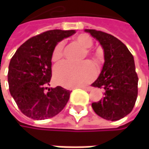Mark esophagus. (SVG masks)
Segmentation results:
<instances>
[{
  "label": "esophagus",
  "instance_id": "1",
  "mask_svg": "<svg viewBox=\"0 0 149 149\" xmlns=\"http://www.w3.org/2000/svg\"><path fill=\"white\" fill-rule=\"evenodd\" d=\"M82 89H84V90H85V91H91L92 90V87H85V86H83V87H81Z\"/></svg>",
  "mask_w": 149,
  "mask_h": 149
}]
</instances>
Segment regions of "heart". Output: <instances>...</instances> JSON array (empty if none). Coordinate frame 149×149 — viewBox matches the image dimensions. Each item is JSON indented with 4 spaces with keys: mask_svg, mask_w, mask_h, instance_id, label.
Listing matches in <instances>:
<instances>
[{
    "mask_svg": "<svg viewBox=\"0 0 149 149\" xmlns=\"http://www.w3.org/2000/svg\"><path fill=\"white\" fill-rule=\"evenodd\" d=\"M76 42L85 49L91 48L93 41L87 34H79L75 38ZM63 42H59L54 46L52 52V59L58 61L63 56ZM87 53L90 52L87 50ZM97 74L96 67L91 62L74 64L70 61H63L58 64L53 71L55 81L65 87H78L92 81Z\"/></svg>",
    "mask_w": 149,
    "mask_h": 149,
    "instance_id": "obj_1",
    "label": "heart"
}]
</instances>
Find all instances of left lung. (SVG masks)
<instances>
[{"instance_id": "8db88e82", "label": "left lung", "mask_w": 149, "mask_h": 149, "mask_svg": "<svg viewBox=\"0 0 149 149\" xmlns=\"http://www.w3.org/2000/svg\"><path fill=\"white\" fill-rule=\"evenodd\" d=\"M104 49V64L97 79L91 84L103 88L104 97L91 106L97 115L109 121H117L129 115L138 94V77L134 57L127 46L111 34L85 29Z\"/></svg>"}]
</instances>
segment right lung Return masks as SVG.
<instances>
[{"mask_svg": "<svg viewBox=\"0 0 149 149\" xmlns=\"http://www.w3.org/2000/svg\"><path fill=\"white\" fill-rule=\"evenodd\" d=\"M75 30H50L20 45L12 57L8 73L9 91L20 111L33 120L58 115L66 105L71 91L57 86L47 89L52 77V52Z\"/></svg>", "mask_w": 149, "mask_h": 149, "instance_id": "1", "label": "right lung"}]
</instances>
